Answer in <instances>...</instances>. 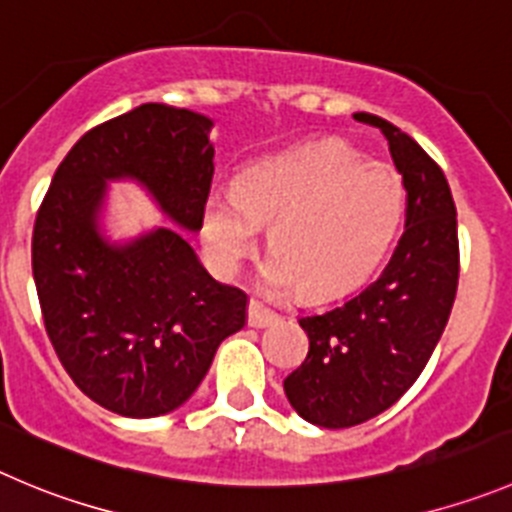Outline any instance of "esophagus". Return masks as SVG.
Listing matches in <instances>:
<instances>
[{"mask_svg":"<svg viewBox=\"0 0 512 512\" xmlns=\"http://www.w3.org/2000/svg\"><path fill=\"white\" fill-rule=\"evenodd\" d=\"M276 319H279V314L271 309H266L261 301H256V299L248 301V326H253V329H264V326L274 324Z\"/></svg>","mask_w":512,"mask_h":512,"instance_id":"34e87169","label":"esophagus"}]
</instances>
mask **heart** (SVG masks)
<instances>
[{"mask_svg":"<svg viewBox=\"0 0 512 512\" xmlns=\"http://www.w3.org/2000/svg\"><path fill=\"white\" fill-rule=\"evenodd\" d=\"M405 216V186L384 163L342 143H316L259 160L236 186H216L203 211V243L223 274L251 259L269 226L271 294L347 291L384 259Z\"/></svg>","mask_w":512,"mask_h":512,"instance_id":"heart-1","label":"heart"}]
</instances>
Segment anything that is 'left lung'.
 I'll use <instances>...</instances> for the list:
<instances>
[{"label": "left lung", "instance_id": "8db88e82", "mask_svg": "<svg viewBox=\"0 0 512 512\" xmlns=\"http://www.w3.org/2000/svg\"><path fill=\"white\" fill-rule=\"evenodd\" d=\"M354 120L387 138L407 191L405 233L377 281L299 319L309 354L284 392L306 422L329 430L372 420L415 384L445 332L460 276L457 211L440 165L397 125L369 113Z\"/></svg>", "mask_w": 512, "mask_h": 512}]
</instances>
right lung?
Wrapping results in <instances>:
<instances>
[{"label":"right lung","mask_w":512,"mask_h":512,"mask_svg":"<svg viewBox=\"0 0 512 512\" xmlns=\"http://www.w3.org/2000/svg\"><path fill=\"white\" fill-rule=\"evenodd\" d=\"M211 120L145 102L87 130L50 183L32 233L47 337L72 382L105 410L158 417L206 377L246 324L248 296L218 284L170 228L110 246L97 233L105 180L135 178L178 226H203L213 180Z\"/></svg>","instance_id":"obj_1"}]
</instances>
